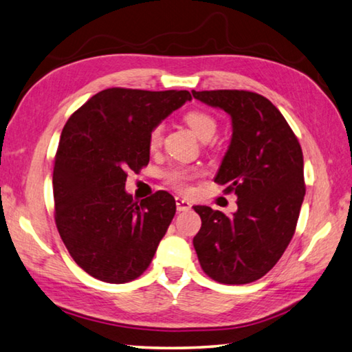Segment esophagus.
Wrapping results in <instances>:
<instances>
[{
  "mask_svg": "<svg viewBox=\"0 0 352 352\" xmlns=\"http://www.w3.org/2000/svg\"><path fill=\"white\" fill-rule=\"evenodd\" d=\"M176 208L179 213H181V211H188L191 208V204H190V201H187V199L177 196L176 197Z\"/></svg>",
  "mask_w": 352,
  "mask_h": 352,
  "instance_id": "esophagus-1",
  "label": "esophagus"
}]
</instances>
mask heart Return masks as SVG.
<instances>
[{"instance_id": "obj_1", "label": "heart", "mask_w": 352, "mask_h": 352, "mask_svg": "<svg viewBox=\"0 0 352 352\" xmlns=\"http://www.w3.org/2000/svg\"><path fill=\"white\" fill-rule=\"evenodd\" d=\"M185 122L188 124V127L195 131V133L204 139V141H208L210 138H213L217 130V121L216 118L208 113L205 110H190L184 116ZM164 135V124L159 122L153 129L150 130L148 133V147L150 148H157L161 145ZM199 176L197 168L191 167H175L165 171L164 179L170 187H173L177 191H187L190 188V182Z\"/></svg>"}]
</instances>
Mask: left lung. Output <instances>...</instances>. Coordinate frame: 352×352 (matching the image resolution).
I'll list each match as a JSON object with an SVG mask.
<instances>
[{
	"instance_id": "left-lung-1",
	"label": "left lung",
	"mask_w": 352,
	"mask_h": 352,
	"mask_svg": "<svg viewBox=\"0 0 352 352\" xmlns=\"http://www.w3.org/2000/svg\"><path fill=\"white\" fill-rule=\"evenodd\" d=\"M227 111L233 138L214 182L237 196L231 216L196 205L202 227L193 239L204 273L219 283L243 285L274 267L294 236L305 196L299 139L276 105L248 90L191 91Z\"/></svg>"
}]
</instances>
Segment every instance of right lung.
<instances>
[{
    "instance_id": "obj_1",
    "label": "right lung",
    "mask_w": 352,
    "mask_h": 352,
    "mask_svg": "<svg viewBox=\"0 0 352 352\" xmlns=\"http://www.w3.org/2000/svg\"><path fill=\"white\" fill-rule=\"evenodd\" d=\"M190 99L187 90L111 87L65 122L53 167L55 222L73 261L95 279L131 282L151 263L175 197L159 190L138 204L125 181L150 161V130Z\"/></svg>"
}]
</instances>
